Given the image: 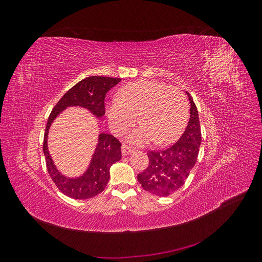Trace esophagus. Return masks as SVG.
I'll use <instances>...</instances> for the list:
<instances>
[{
    "label": "esophagus",
    "mask_w": 262,
    "mask_h": 262,
    "mask_svg": "<svg viewBox=\"0 0 262 262\" xmlns=\"http://www.w3.org/2000/svg\"><path fill=\"white\" fill-rule=\"evenodd\" d=\"M133 152V149L131 148V147H129V146H126V145H123L122 147H121V154L123 155V156H126V155H129V154H131Z\"/></svg>",
    "instance_id": "obj_1"
}]
</instances>
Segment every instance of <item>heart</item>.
Here are the masks:
<instances>
[{"mask_svg": "<svg viewBox=\"0 0 262 262\" xmlns=\"http://www.w3.org/2000/svg\"><path fill=\"white\" fill-rule=\"evenodd\" d=\"M121 98H114L106 108L108 124L116 133L128 130L137 120L142 124L129 134V141L143 144L153 140L158 145L176 140L188 118L184 93L156 81H138L126 85Z\"/></svg>", "mask_w": 262, "mask_h": 262, "instance_id": "heart-1", "label": "heart"}]
</instances>
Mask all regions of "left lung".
<instances>
[{
  "mask_svg": "<svg viewBox=\"0 0 262 262\" xmlns=\"http://www.w3.org/2000/svg\"><path fill=\"white\" fill-rule=\"evenodd\" d=\"M190 102V118L187 128L175 144L148 152L147 168L138 175V180L145 191L167 196L184 186L196 162L201 145L199 114L192 97L185 92Z\"/></svg>",
  "mask_w": 262,
  "mask_h": 262,
  "instance_id": "8db88e82",
  "label": "left lung"
}]
</instances>
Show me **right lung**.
<instances>
[{
	"mask_svg": "<svg viewBox=\"0 0 262 262\" xmlns=\"http://www.w3.org/2000/svg\"><path fill=\"white\" fill-rule=\"evenodd\" d=\"M120 81L121 78L107 76L86 77L63 95L49 116L43 139L47 169L60 191L72 199H91L104 191L110 178V167L121 160V144L112 134L100 132L86 169L81 175L71 177L63 173L52 160L48 147L49 130L55 119L70 107L86 109L96 119L104 117L106 93Z\"/></svg>",
	"mask_w": 262,
	"mask_h": 262,
	"instance_id": "obj_1",
	"label": "right lung"
}]
</instances>
